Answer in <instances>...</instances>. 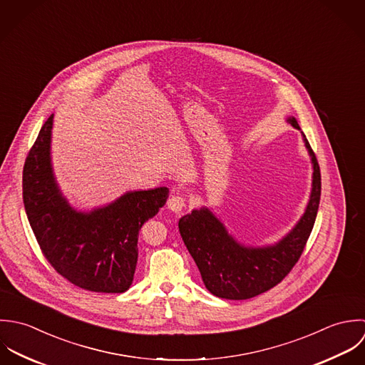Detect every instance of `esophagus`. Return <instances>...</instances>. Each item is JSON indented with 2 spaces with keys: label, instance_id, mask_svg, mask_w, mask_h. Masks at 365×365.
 <instances>
[{
  "label": "esophagus",
  "instance_id": "obj_1",
  "mask_svg": "<svg viewBox=\"0 0 365 365\" xmlns=\"http://www.w3.org/2000/svg\"><path fill=\"white\" fill-rule=\"evenodd\" d=\"M186 206V199L180 195H176V196H172L169 200H168V207L169 210L175 212V213H180Z\"/></svg>",
  "mask_w": 365,
  "mask_h": 365
}]
</instances>
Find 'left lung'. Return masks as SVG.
<instances>
[{
    "label": "left lung",
    "instance_id": "1",
    "mask_svg": "<svg viewBox=\"0 0 365 365\" xmlns=\"http://www.w3.org/2000/svg\"><path fill=\"white\" fill-rule=\"evenodd\" d=\"M288 123L300 130L297 121ZM313 165L312 193L302 219L279 242L269 247H245L237 242L209 209L193 210L179 220L182 240L193 257L206 288L230 300L250 299L277 287L299 261L319 210L322 178L316 155L306 140Z\"/></svg>",
    "mask_w": 365,
    "mask_h": 365
}]
</instances>
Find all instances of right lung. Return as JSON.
I'll return each mask as SVG.
<instances>
[{"mask_svg":"<svg viewBox=\"0 0 365 365\" xmlns=\"http://www.w3.org/2000/svg\"><path fill=\"white\" fill-rule=\"evenodd\" d=\"M53 114L29 149L22 172L25 212L48 262L86 291L123 293L134 279L143 224L165 205L169 189L128 192L90 213L62 196L51 163Z\"/></svg>","mask_w":365,"mask_h":365,"instance_id":"right-lung-1","label":"right lung"}]
</instances>
